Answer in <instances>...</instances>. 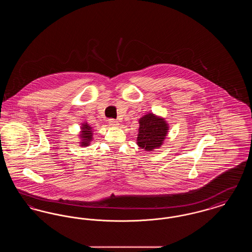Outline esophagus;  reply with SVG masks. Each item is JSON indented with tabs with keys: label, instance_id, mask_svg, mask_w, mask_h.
<instances>
[{
	"label": "esophagus",
	"instance_id": "34e87169",
	"mask_svg": "<svg viewBox=\"0 0 252 252\" xmlns=\"http://www.w3.org/2000/svg\"><path fill=\"white\" fill-rule=\"evenodd\" d=\"M108 124L110 126H119V122L117 120H114V119H109L108 120Z\"/></svg>",
	"mask_w": 252,
	"mask_h": 252
}]
</instances>
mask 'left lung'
<instances>
[{"label": "left lung", "instance_id": "obj_1", "mask_svg": "<svg viewBox=\"0 0 252 252\" xmlns=\"http://www.w3.org/2000/svg\"><path fill=\"white\" fill-rule=\"evenodd\" d=\"M137 144L145 151H153L160 147L167 136L169 126L164 118L147 113L140 120Z\"/></svg>", "mask_w": 252, "mask_h": 252}]
</instances>
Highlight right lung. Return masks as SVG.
<instances>
[{
  "label": "right lung",
  "mask_w": 252,
  "mask_h": 252,
  "mask_svg": "<svg viewBox=\"0 0 252 252\" xmlns=\"http://www.w3.org/2000/svg\"><path fill=\"white\" fill-rule=\"evenodd\" d=\"M81 132L79 134L80 138H81V142L80 145L81 146H88L91 144L92 140H93V136H94V132H93V127L88 125V123H83L81 126Z\"/></svg>",
  "instance_id": "1"
}]
</instances>
